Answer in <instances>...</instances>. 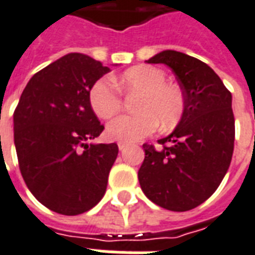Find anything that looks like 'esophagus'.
Wrapping results in <instances>:
<instances>
[{"mask_svg": "<svg viewBox=\"0 0 255 255\" xmlns=\"http://www.w3.org/2000/svg\"><path fill=\"white\" fill-rule=\"evenodd\" d=\"M126 146H128V143L118 142V149H120V150H124V149H125Z\"/></svg>", "mask_w": 255, "mask_h": 255, "instance_id": "esophagus-1", "label": "esophagus"}]
</instances>
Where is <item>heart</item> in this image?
<instances>
[{
	"mask_svg": "<svg viewBox=\"0 0 255 255\" xmlns=\"http://www.w3.org/2000/svg\"><path fill=\"white\" fill-rule=\"evenodd\" d=\"M116 84L126 94H138L135 114L120 116L107 125L109 138L121 142H134L150 135L157 125L169 130L177 125L184 113V95L175 84L166 83L161 70L153 66H134L116 79ZM90 106L103 120L120 112L122 97L116 86L107 79H99L89 93Z\"/></svg>",
	"mask_w": 255,
	"mask_h": 255,
	"instance_id": "1",
	"label": "heart"
}]
</instances>
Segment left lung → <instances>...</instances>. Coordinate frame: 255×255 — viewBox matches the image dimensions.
I'll return each mask as SVG.
<instances>
[{
	"label": "left lung",
	"mask_w": 255,
	"mask_h": 255,
	"mask_svg": "<svg viewBox=\"0 0 255 255\" xmlns=\"http://www.w3.org/2000/svg\"><path fill=\"white\" fill-rule=\"evenodd\" d=\"M146 63H162L175 72L184 95V113L176 129L143 145L139 185L149 200L171 211H188L219 187L234 150L231 93L215 71L196 57L166 49Z\"/></svg>",
	"instance_id": "8db88e82"
}]
</instances>
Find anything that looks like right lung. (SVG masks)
<instances>
[{"instance_id": "add662e5", "label": "right lung", "mask_w": 255, "mask_h": 255, "mask_svg": "<svg viewBox=\"0 0 255 255\" xmlns=\"http://www.w3.org/2000/svg\"><path fill=\"white\" fill-rule=\"evenodd\" d=\"M109 71L87 55L68 53L30 78L13 114L22 179L34 198L57 214H83L106 192L118 146L87 141L105 129L89 93Z\"/></svg>"}]
</instances>
